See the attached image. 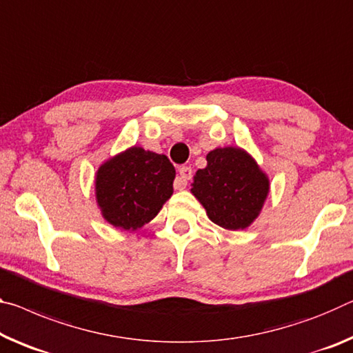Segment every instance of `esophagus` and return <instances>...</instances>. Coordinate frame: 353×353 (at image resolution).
I'll use <instances>...</instances> for the list:
<instances>
[{
    "instance_id": "obj_1",
    "label": "esophagus",
    "mask_w": 353,
    "mask_h": 353,
    "mask_svg": "<svg viewBox=\"0 0 353 353\" xmlns=\"http://www.w3.org/2000/svg\"><path fill=\"white\" fill-rule=\"evenodd\" d=\"M193 177V171L190 166H181L179 168V174L174 181V188L176 190H183L187 187L190 179Z\"/></svg>"
}]
</instances>
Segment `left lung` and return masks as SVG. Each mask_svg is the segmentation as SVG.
<instances>
[{"label":"left lung","mask_w":353,"mask_h":353,"mask_svg":"<svg viewBox=\"0 0 353 353\" xmlns=\"http://www.w3.org/2000/svg\"><path fill=\"white\" fill-rule=\"evenodd\" d=\"M205 159L207 166L196 171L192 193L215 225L231 231L248 228L268 194L267 176L239 148H218Z\"/></svg>","instance_id":"1"}]
</instances>
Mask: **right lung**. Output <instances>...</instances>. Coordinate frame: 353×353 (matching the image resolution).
I'll use <instances>...</instances> for the list:
<instances>
[{
	"label": "right lung",
	"instance_id": "right-lung-1",
	"mask_svg": "<svg viewBox=\"0 0 353 353\" xmlns=\"http://www.w3.org/2000/svg\"><path fill=\"white\" fill-rule=\"evenodd\" d=\"M176 170L166 155L133 146L99 168L97 204L110 225L137 231L172 194Z\"/></svg>",
	"mask_w": 353,
	"mask_h": 353
}]
</instances>
